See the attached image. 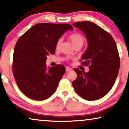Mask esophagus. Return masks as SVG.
I'll use <instances>...</instances> for the list:
<instances>
[{"label":"esophagus","instance_id":"obj_1","mask_svg":"<svg viewBox=\"0 0 129 129\" xmlns=\"http://www.w3.org/2000/svg\"><path fill=\"white\" fill-rule=\"evenodd\" d=\"M71 68H70V67H66V71L67 72H68V71H71Z\"/></svg>","mask_w":129,"mask_h":129}]
</instances>
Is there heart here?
Returning <instances> with one entry per match:
<instances>
[{
  "label": "heart",
  "instance_id": "1",
  "mask_svg": "<svg viewBox=\"0 0 129 129\" xmlns=\"http://www.w3.org/2000/svg\"><path fill=\"white\" fill-rule=\"evenodd\" d=\"M69 39L71 40L72 44L74 47H81L82 45H83L84 42L85 38L84 37H83V35L80 33H78V32H75V33H73L71 34L69 36ZM62 42V39L59 38L57 41L56 44V48H58L59 47V46L61 45V44Z\"/></svg>",
  "mask_w": 129,
  "mask_h": 129
}]
</instances>
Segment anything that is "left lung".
<instances>
[{"instance_id":"8db88e82","label":"left lung","mask_w":129,"mask_h":129,"mask_svg":"<svg viewBox=\"0 0 129 129\" xmlns=\"http://www.w3.org/2000/svg\"><path fill=\"white\" fill-rule=\"evenodd\" d=\"M74 26L86 36L88 48L82 55V65L89 71L75 68L77 78L73 86L79 95L86 100L104 97L112 88L120 68V57L116 44L109 32L92 22H78Z\"/></svg>"}]
</instances>
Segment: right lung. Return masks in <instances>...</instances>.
<instances>
[{
	"label": "right lung",
	"instance_id": "right-lung-1",
	"mask_svg": "<svg viewBox=\"0 0 129 129\" xmlns=\"http://www.w3.org/2000/svg\"><path fill=\"white\" fill-rule=\"evenodd\" d=\"M73 30L69 24L39 23L17 41L12 70L20 90L27 97L42 101L55 91L66 72L62 65L47 68V56L54 54L56 42L64 32Z\"/></svg>",
	"mask_w": 129,
	"mask_h": 129
}]
</instances>
